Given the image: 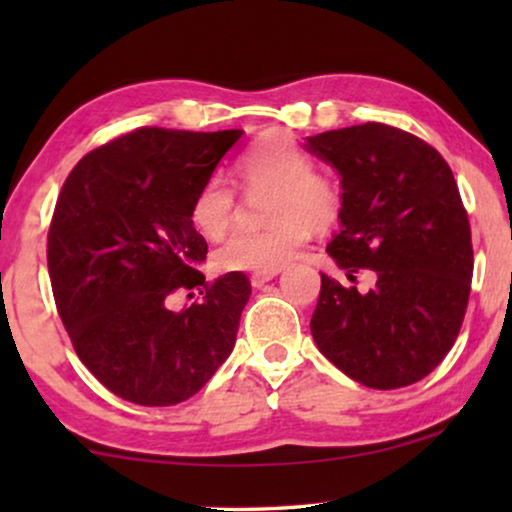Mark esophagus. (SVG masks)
<instances>
[{
  "label": "esophagus",
  "mask_w": 512,
  "mask_h": 512,
  "mask_svg": "<svg viewBox=\"0 0 512 512\" xmlns=\"http://www.w3.org/2000/svg\"><path fill=\"white\" fill-rule=\"evenodd\" d=\"M277 277V270L275 272H254V275H251V286H254V289H261L263 284H268L270 279H275Z\"/></svg>",
  "instance_id": "esophagus-1"
}]
</instances>
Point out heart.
Here are the masks:
<instances>
[{"label":"heart","mask_w":512,"mask_h":512,"mask_svg":"<svg viewBox=\"0 0 512 512\" xmlns=\"http://www.w3.org/2000/svg\"><path fill=\"white\" fill-rule=\"evenodd\" d=\"M237 174L251 188L275 186L268 216L275 223L261 230H233L216 249V263L230 272H275L296 258L310 226H328L340 209V191L331 179L314 174V160L284 135H268L237 160ZM235 193L219 177L195 193L191 221L205 237L228 228Z\"/></svg>","instance_id":"obj_1"}]
</instances>
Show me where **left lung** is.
Returning <instances> with one entry per match:
<instances>
[{"mask_svg":"<svg viewBox=\"0 0 512 512\" xmlns=\"http://www.w3.org/2000/svg\"><path fill=\"white\" fill-rule=\"evenodd\" d=\"M340 177V230L328 256L368 293L321 275L310 328L319 352L354 382L398 389L431 373L457 340L473 277L471 226L445 158L382 123L307 137Z\"/></svg>","mask_w":512,"mask_h":512,"instance_id":"left-lung-1","label":"left lung"}]
</instances>
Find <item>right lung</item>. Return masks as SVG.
I'll list each match as a JSON object with an SVG mask.
<instances>
[{
    "label": "right lung",
    "instance_id": "obj_1",
    "mask_svg": "<svg viewBox=\"0 0 512 512\" xmlns=\"http://www.w3.org/2000/svg\"><path fill=\"white\" fill-rule=\"evenodd\" d=\"M240 137L139 128L90 151L62 186L48 230L55 305L83 366L125 401H186L233 352L251 284L242 272L205 282L191 205ZM198 285L202 304L169 310L170 292Z\"/></svg>",
    "mask_w": 512,
    "mask_h": 512
}]
</instances>
